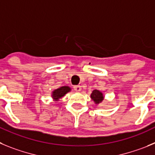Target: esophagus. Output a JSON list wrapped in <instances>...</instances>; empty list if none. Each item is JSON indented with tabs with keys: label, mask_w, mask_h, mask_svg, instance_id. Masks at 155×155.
Here are the masks:
<instances>
[{
	"label": "esophagus",
	"mask_w": 155,
	"mask_h": 155,
	"mask_svg": "<svg viewBox=\"0 0 155 155\" xmlns=\"http://www.w3.org/2000/svg\"><path fill=\"white\" fill-rule=\"evenodd\" d=\"M73 88H74V90L76 92H80L81 90H82V88H81L80 86H74Z\"/></svg>",
	"instance_id": "obj_1"
}]
</instances>
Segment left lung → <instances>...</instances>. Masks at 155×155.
Masks as SVG:
<instances>
[{
	"label": "left lung",
	"instance_id": "left-lung-1",
	"mask_svg": "<svg viewBox=\"0 0 155 155\" xmlns=\"http://www.w3.org/2000/svg\"><path fill=\"white\" fill-rule=\"evenodd\" d=\"M91 98L96 104H100L102 102V100H104V96H103V93L97 90H95L91 93Z\"/></svg>",
	"mask_w": 155,
	"mask_h": 155
}]
</instances>
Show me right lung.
<instances>
[{
  "label": "right lung",
  "mask_w": 155,
  "mask_h": 155,
  "mask_svg": "<svg viewBox=\"0 0 155 155\" xmlns=\"http://www.w3.org/2000/svg\"><path fill=\"white\" fill-rule=\"evenodd\" d=\"M70 91V88L69 86H62V87L58 88L52 93V97L55 100H58V99L61 98L68 92Z\"/></svg>",
  "instance_id": "obj_1"
}]
</instances>
